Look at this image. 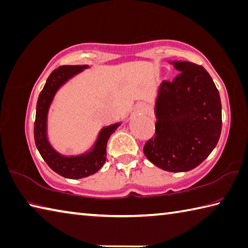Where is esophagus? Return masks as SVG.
<instances>
[{
	"label": "esophagus",
	"instance_id": "esophagus-1",
	"mask_svg": "<svg viewBox=\"0 0 248 248\" xmlns=\"http://www.w3.org/2000/svg\"><path fill=\"white\" fill-rule=\"evenodd\" d=\"M139 107L140 108H141L142 110H147L148 108H150V105L147 104V103H145V102H143V103H141V104L139 105Z\"/></svg>",
	"mask_w": 248,
	"mask_h": 248
}]
</instances>
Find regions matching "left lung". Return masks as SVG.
<instances>
[{
	"label": "left lung",
	"instance_id": "1",
	"mask_svg": "<svg viewBox=\"0 0 248 248\" xmlns=\"http://www.w3.org/2000/svg\"><path fill=\"white\" fill-rule=\"evenodd\" d=\"M173 64L180 73L160 85L155 136L143 152L157 167L181 172L194 169L213 152L222 114L219 91L204 67L190 62Z\"/></svg>",
	"mask_w": 248,
	"mask_h": 248
}]
</instances>
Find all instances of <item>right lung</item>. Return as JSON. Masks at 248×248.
Masks as SVG:
<instances>
[{"label": "right lung", "instance_id": "obj_1", "mask_svg": "<svg viewBox=\"0 0 248 248\" xmlns=\"http://www.w3.org/2000/svg\"><path fill=\"white\" fill-rule=\"evenodd\" d=\"M87 66L64 65L52 71L48 76L46 83L40 93L37 103V112L34 121V142L37 148L46 160L48 167L69 179H80L95 173L106 161V146L111 133L115 131L119 124H115L104 128L100 133L97 142L93 150L88 154L78 157H65L58 154L49 145L46 139V116L48 106L56 93L57 89L66 82L74 75L80 73Z\"/></svg>", "mask_w": 248, "mask_h": 248}]
</instances>
